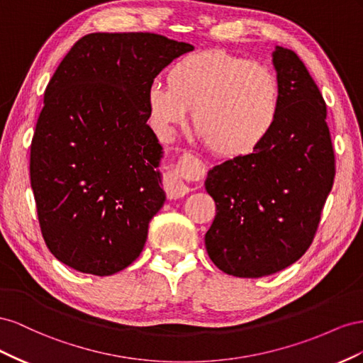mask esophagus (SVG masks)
<instances>
[{"mask_svg":"<svg viewBox=\"0 0 363 363\" xmlns=\"http://www.w3.org/2000/svg\"><path fill=\"white\" fill-rule=\"evenodd\" d=\"M165 190H167V194L172 199L184 198V196L190 191L187 185L181 182L179 179L173 178V176H170V178H167V181H165Z\"/></svg>","mask_w":363,"mask_h":363,"instance_id":"1","label":"esophagus"}]
</instances>
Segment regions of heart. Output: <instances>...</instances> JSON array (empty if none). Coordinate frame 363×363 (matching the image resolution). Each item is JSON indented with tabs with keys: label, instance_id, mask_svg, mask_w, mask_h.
I'll list each match as a JSON object with an SVG mask.
<instances>
[{
	"label": "heart",
	"instance_id": "1",
	"mask_svg": "<svg viewBox=\"0 0 363 363\" xmlns=\"http://www.w3.org/2000/svg\"><path fill=\"white\" fill-rule=\"evenodd\" d=\"M152 121L170 135L191 109V123L210 150L243 160L263 146L281 111V85L267 65L211 48L179 57L167 71V86L147 91Z\"/></svg>",
	"mask_w": 363,
	"mask_h": 363
}]
</instances>
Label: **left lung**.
Here are the masks:
<instances>
[{"label":"left lung","instance_id":"obj_1","mask_svg":"<svg viewBox=\"0 0 363 363\" xmlns=\"http://www.w3.org/2000/svg\"><path fill=\"white\" fill-rule=\"evenodd\" d=\"M281 111L263 146L208 172L216 217L205 234L211 262L228 275L260 278L295 263L312 245L335 181L327 108L292 50L275 47Z\"/></svg>","mask_w":363,"mask_h":363}]
</instances>
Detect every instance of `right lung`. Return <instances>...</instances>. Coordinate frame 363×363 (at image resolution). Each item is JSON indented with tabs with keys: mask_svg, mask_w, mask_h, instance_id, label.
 <instances>
[{
	"mask_svg": "<svg viewBox=\"0 0 363 363\" xmlns=\"http://www.w3.org/2000/svg\"><path fill=\"white\" fill-rule=\"evenodd\" d=\"M193 48L155 33H91L60 62L30 147L40 233L59 262L106 277L141 254L165 201L147 91Z\"/></svg>",
	"mask_w": 363,
	"mask_h": 363,
	"instance_id": "right-lung-1",
	"label": "right lung"
}]
</instances>
